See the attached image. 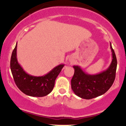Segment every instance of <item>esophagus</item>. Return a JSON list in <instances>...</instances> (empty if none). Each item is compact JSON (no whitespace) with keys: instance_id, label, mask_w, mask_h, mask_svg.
<instances>
[{"instance_id":"34e87169","label":"esophagus","mask_w":126,"mask_h":126,"mask_svg":"<svg viewBox=\"0 0 126 126\" xmlns=\"http://www.w3.org/2000/svg\"><path fill=\"white\" fill-rule=\"evenodd\" d=\"M69 62L71 63H73V62H74V59L72 58V57H70V58L69 59Z\"/></svg>"}]
</instances>
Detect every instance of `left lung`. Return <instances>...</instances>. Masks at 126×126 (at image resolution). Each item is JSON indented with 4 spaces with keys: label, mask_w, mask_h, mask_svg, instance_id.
<instances>
[{
    "label": "left lung",
    "mask_w": 126,
    "mask_h": 126,
    "mask_svg": "<svg viewBox=\"0 0 126 126\" xmlns=\"http://www.w3.org/2000/svg\"><path fill=\"white\" fill-rule=\"evenodd\" d=\"M112 60L106 70L95 75L86 73L78 65H74L75 73L71 80L72 89L79 97L90 99L104 94L114 81L116 72V56L110 43Z\"/></svg>",
    "instance_id": "left-lung-1"
}]
</instances>
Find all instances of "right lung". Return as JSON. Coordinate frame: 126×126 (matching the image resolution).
I'll return each instance as SVG.
<instances>
[{
  "label": "right lung",
  "mask_w": 126,
  "mask_h": 126,
  "mask_svg": "<svg viewBox=\"0 0 126 126\" xmlns=\"http://www.w3.org/2000/svg\"><path fill=\"white\" fill-rule=\"evenodd\" d=\"M16 51L17 43L11 56V70L18 88L25 94L34 97H41L49 94L53 89L56 79L64 64L56 66L43 76H32L27 73L18 63Z\"/></svg>",
  "instance_id": "right-lung-1"
}]
</instances>
